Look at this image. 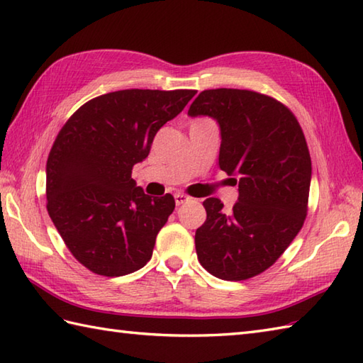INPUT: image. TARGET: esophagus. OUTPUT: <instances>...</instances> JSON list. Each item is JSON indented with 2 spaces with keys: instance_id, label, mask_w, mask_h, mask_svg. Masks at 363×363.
I'll return each mask as SVG.
<instances>
[{
  "instance_id": "1",
  "label": "esophagus",
  "mask_w": 363,
  "mask_h": 363,
  "mask_svg": "<svg viewBox=\"0 0 363 363\" xmlns=\"http://www.w3.org/2000/svg\"><path fill=\"white\" fill-rule=\"evenodd\" d=\"M189 201H190V198L186 196L184 194H174V203H176V206H182V204H186Z\"/></svg>"
}]
</instances>
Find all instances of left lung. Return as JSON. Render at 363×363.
Returning <instances> with one entry per match:
<instances>
[{"label": "left lung", "instance_id": "obj_1", "mask_svg": "<svg viewBox=\"0 0 363 363\" xmlns=\"http://www.w3.org/2000/svg\"><path fill=\"white\" fill-rule=\"evenodd\" d=\"M189 115L217 120L218 165L238 184L233 211H223L218 198L203 203L198 260L220 279H250L272 267L304 225L312 162L303 129L289 107L251 90H204Z\"/></svg>", "mask_w": 363, "mask_h": 363}]
</instances>
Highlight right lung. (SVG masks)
<instances>
[{
	"instance_id": "add662e5",
	"label": "right lung",
	"mask_w": 363,
	"mask_h": 363,
	"mask_svg": "<svg viewBox=\"0 0 363 363\" xmlns=\"http://www.w3.org/2000/svg\"><path fill=\"white\" fill-rule=\"evenodd\" d=\"M196 90L111 91L76 111L46 162V209L74 259L117 277L146 265L174 198L145 195L133 167Z\"/></svg>"
}]
</instances>
